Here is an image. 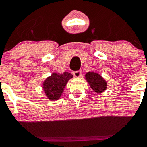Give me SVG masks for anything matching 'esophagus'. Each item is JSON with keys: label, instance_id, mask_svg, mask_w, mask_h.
I'll return each mask as SVG.
<instances>
[{"label": "esophagus", "instance_id": "obj_1", "mask_svg": "<svg viewBox=\"0 0 147 147\" xmlns=\"http://www.w3.org/2000/svg\"><path fill=\"white\" fill-rule=\"evenodd\" d=\"M81 73H82L81 71L78 70V71H75V72H74L73 75L75 78H80V77L81 76Z\"/></svg>", "mask_w": 147, "mask_h": 147}]
</instances>
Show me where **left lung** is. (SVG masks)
I'll return each instance as SVG.
<instances>
[{
  "label": "left lung",
  "instance_id": "1",
  "mask_svg": "<svg viewBox=\"0 0 147 147\" xmlns=\"http://www.w3.org/2000/svg\"><path fill=\"white\" fill-rule=\"evenodd\" d=\"M84 78L92 90L97 94H102L107 88V82L100 74L88 72L84 75Z\"/></svg>",
  "mask_w": 147,
  "mask_h": 147
}]
</instances>
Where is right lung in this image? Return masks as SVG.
Segmentation results:
<instances>
[{"label": "right lung", "instance_id": "right-lung-1", "mask_svg": "<svg viewBox=\"0 0 147 147\" xmlns=\"http://www.w3.org/2000/svg\"><path fill=\"white\" fill-rule=\"evenodd\" d=\"M73 75L67 72L60 74L53 72L42 82V90L45 97L50 101H57L63 94L68 81Z\"/></svg>", "mask_w": 147, "mask_h": 147}]
</instances>
